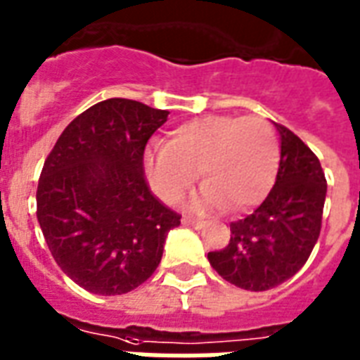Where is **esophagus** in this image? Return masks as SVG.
Masks as SVG:
<instances>
[{
  "label": "esophagus",
  "instance_id": "obj_1",
  "mask_svg": "<svg viewBox=\"0 0 360 360\" xmlns=\"http://www.w3.org/2000/svg\"><path fill=\"white\" fill-rule=\"evenodd\" d=\"M183 224H185V226H192V229H196V230L204 229V223H202V221H194V219H188V217L183 219Z\"/></svg>",
  "mask_w": 360,
  "mask_h": 360
}]
</instances>
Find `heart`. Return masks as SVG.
<instances>
[{
    "mask_svg": "<svg viewBox=\"0 0 360 360\" xmlns=\"http://www.w3.org/2000/svg\"><path fill=\"white\" fill-rule=\"evenodd\" d=\"M279 164V141L260 117L207 115L183 122L168 145L143 156L145 177L156 196L177 204L198 179L205 186L192 198L191 211H243L264 198Z\"/></svg>",
    "mask_w": 360,
    "mask_h": 360,
    "instance_id": "obj_1",
    "label": "heart"
}]
</instances>
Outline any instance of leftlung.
Here are the masks:
<instances>
[{
	"instance_id": "obj_1",
	"label": "left lung",
	"mask_w": 360,
	"mask_h": 360,
	"mask_svg": "<svg viewBox=\"0 0 360 360\" xmlns=\"http://www.w3.org/2000/svg\"><path fill=\"white\" fill-rule=\"evenodd\" d=\"M281 155L266 200L230 224V243L207 253L211 268L245 290H268L290 279L314 251L321 232L326 179L319 158L289 128L276 124Z\"/></svg>"
}]
</instances>
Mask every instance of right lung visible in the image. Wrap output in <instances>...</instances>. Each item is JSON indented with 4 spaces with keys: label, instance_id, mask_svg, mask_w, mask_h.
Listing matches in <instances>:
<instances>
[{
    "label": "right lung",
    "instance_id": "add662e5",
    "mask_svg": "<svg viewBox=\"0 0 360 360\" xmlns=\"http://www.w3.org/2000/svg\"><path fill=\"white\" fill-rule=\"evenodd\" d=\"M169 111L100 101L68 124L37 185V221L56 264L89 292H130L155 274L181 217L150 194L149 137Z\"/></svg>",
    "mask_w": 360,
    "mask_h": 360
}]
</instances>
